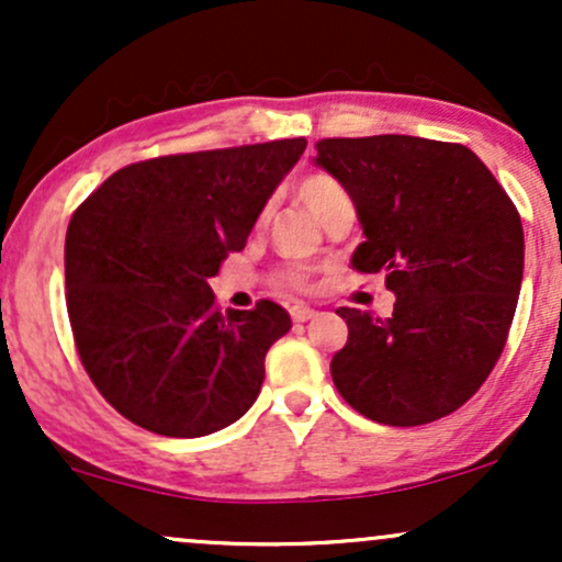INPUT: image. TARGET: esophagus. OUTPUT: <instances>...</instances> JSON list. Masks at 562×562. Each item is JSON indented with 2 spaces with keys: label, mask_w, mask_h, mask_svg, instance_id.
<instances>
[{
  "label": "esophagus",
  "mask_w": 562,
  "mask_h": 562,
  "mask_svg": "<svg viewBox=\"0 0 562 562\" xmlns=\"http://www.w3.org/2000/svg\"><path fill=\"white\" fill-rule=\"evenodd\" d=\"M290 317H293V322H308V319L317 317V312L308 306H293L290 308Z\"/></svg>",
  "instance_id": "1"
}]
</instances>
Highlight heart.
<instances>
[{"instance_id":"obj_1","label":"heart","mask_w":562,"mask_h":562,"mask_svg":"<svg viewBox=\"0 0 562 562\" xmlns=\"http://www.w3.org/2000/svg\"><path fill=\"white\" fill-rule=\"evenodd\" d=\"M299 195L303 200V205L308 209V214H312L314 218H319L322 224L338 214H353L351 195H348L346 187L340 184L333 173H325V171L306 173L299 184ZM263 216H261V222H263ZM280 282L288 288H303L306 285V277L293 269V272L282 274Z\"/></svg>"}]
</instances>
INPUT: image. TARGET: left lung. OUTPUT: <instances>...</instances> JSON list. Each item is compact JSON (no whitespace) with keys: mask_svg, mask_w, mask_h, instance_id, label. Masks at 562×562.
Wrapping results in <instances>:
<instances>
[{"mask_svg":"<svg viewBox=\"0 0 562 562\" xmlns=\"http://www.w3.org/2000/svg\"><path fill=\"white\" fill-rule=\"evenodd\" d=\"M314 164L353 200L357 272H385L389 319L338 308L348 340L330 372L340 396L396 428L434 423L481 389L505 348L520 282L524 224L465 145L406 134L317 142Z\"/></svg>","mask_w":562,"mask_h":562,"instance_id":"obj_1","label":"left lung"}]
</instances>
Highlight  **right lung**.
I'll list each match as a JSON object with an SVG mask.
<instances>
[{
	"mask_svg": "<svg viewBox=\"0 0 562 562\" xmlns=\"http://www.w3.org/2000/svg\"><path fill=\"white\" fill-rule=\"evenodd\" d=\"M306 139L132 164L76 209L66 235L68 317L83 370L126 420L198 438L240 420L263 357L290 330L272 301L216 308L209 280L245 248Z\"/></svg>",
	"mask_w": 562,
	"mask_h": 562,
	"instance_id": "obj_1",
	"label": "right lung"
}]
</instances>
